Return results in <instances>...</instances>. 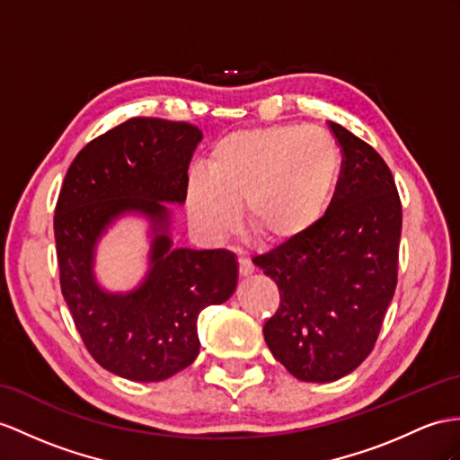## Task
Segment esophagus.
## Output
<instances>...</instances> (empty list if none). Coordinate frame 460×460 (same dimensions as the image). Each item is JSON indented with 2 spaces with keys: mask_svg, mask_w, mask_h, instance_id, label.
Returning a JSON list of instances; mask_svg holds the SVG:
<instances>
[{
  "mask_svg": "<svg viewBox=\"0 0 460 460\" xmlns=\"http://www.w3.org/2000/svg\"><path fill=\"white\" fill-rule=\"evenodd\" d=\"M238 263H240V275H242V277H248V275H252V273L255 271L253 263H252L250 260H245V257H240Z\"/></svg>",
  "mask_w": 460,
  "mask_h": 460,
  "instance_id": "1",
  "label": "esophagus"
}]
</instances>
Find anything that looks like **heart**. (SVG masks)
<instances>
[{
    "label": "heart",
    "mask_w": 460,
    "mask_h": 460,
    "mask_svg": "<svg viewBox=\"0 0 460 460\" xmlns=\"http://www.w3.org/2000/svg\"><path fill=\"white\" fill-rule=\"evenodd\" d=\"M341 173L340 146L316 127L275 125L234 132L195 172L187 210L195 226L220 240L243 228L267 245L300 240L326 215Z\"/></svg>",
    "instance_id": "b5f03b06"
}]
</instances>
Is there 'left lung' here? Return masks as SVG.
I'll return each mask as SVG.
<instances>
[{"label":"left lung","instance_id":"obj_1","mask_svg":"<svg viewBox=\"0 0 460 460\" xmlns=\"http://www.w3.org/2000/svg\"><path fill=\"white\" fill-rule=\"evenodd\" d=\"M343 152L338 189L306 236L253 263L281 293L263 338L275 359L305 383L353 373L373 351L396 290L402 205L385 160L330 120Z\"/></svg>","mask_w":460,"mask_h":460}]
</instances>
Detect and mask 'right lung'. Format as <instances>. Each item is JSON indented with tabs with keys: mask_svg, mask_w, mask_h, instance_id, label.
Returning a JSON list of instances; mask_svg holds the SVG:
<instances>
[{
	"mask_svg": "<svg viewBox=\"0 0 460 460\" xmlns=\"http://www.w3.org/2000/svg\"><path fill=\"white\" fill-rule=\"evenodd\" d=\"M203 132L187 122L130 119L75 155L54 212L60 287L93 359L117 376L158 383L199 355L197 318L226 302L238 260L226 250L173 248L172 208L183 205ZM149 222V269L127 294L96 281V245L120 217Z\"/></svg>",
	"mask_w": 460,
	"mask_h": 460,
	"instance_id": "add662e5",
	"label": "right lung"
}]
</instances>
